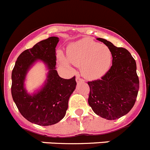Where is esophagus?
Listing matches in <instances>:
<instances>
[{"mask_svg":"<svg viewBox=\"0 0 150 150\" xmlns=\"http://www.w3.org/2000/svg\"><path fill=\"white\" fill-rule=\"evenodd\" d=\"M76 82H77V83H79V82H85L84 79H82V78H80L79 76H76Z\"/></svg>","mask_w":150,"mask_h":150,"instance_id":"esophagus-1","label":"esophagus"}]
</instances>
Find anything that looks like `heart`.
I'll use <instances>...</instances> for the list:
<instances>
[{
  "mask_svg": "<svg viewBox=\"0 0 150 150\" xmlns=\"http://www.w3.org/2000/svg\"><path fill=\"white\" fill-rule=\"evenodd\" d=\"M58 58L64 65L69 64L62 53H59ZM67 58L71 64L81 67L85 77L95 79L102 77L108 71L112 62V52L106 45L86 38L68 45Z\"/></svg>",
  "mask_w": 150,
  "mask_h": 150,
  "instance_id": "obj_1",
  "label": "heart"
}]
</instances>
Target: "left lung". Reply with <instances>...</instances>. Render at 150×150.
I'll return each mask as SVG.
<instances>
[{"mask_svg":"<svg viewBox=\"0 0 150 150\" xmlns=\"http://www.w3.org/2000/svg\"><path fill=\"white\" fill-rule=\"evenodd\" d=\"M97 40L105 44L112 52V65L100 79L88 82V104L96 115L106 120H116L130 112L139 90L135 60L123 47H117L104 38Z\"/></svg>","mask_w":150,"mask_h":150,"instance_id":"1","label":"left lung"}]
</instances>
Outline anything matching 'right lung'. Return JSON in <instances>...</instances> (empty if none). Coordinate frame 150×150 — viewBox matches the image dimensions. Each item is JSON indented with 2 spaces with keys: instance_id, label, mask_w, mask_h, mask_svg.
<instances>
[{
  "instance_id": "right-lung-1",
  "label": "right lung",
  "mask_w": 150,
  "mask_h": 150,
  "mask_svg": "<svg viewBox=\"0 0 150 150\" xmlns=\"http://www.w3.org/2000/svg\"><path fill=\"white\" fill-rule=\"evenodd\" d=\"M59 38L49 37L22 52L12 72V99L20 113L28 121L39 126H50L63 119L68 107V100L76 88L75 76L62 79L56 70V47ZM38 61L47 68L46 80L33 94L25 88L26 74Z\"/></svg>"
}]
</instances>
